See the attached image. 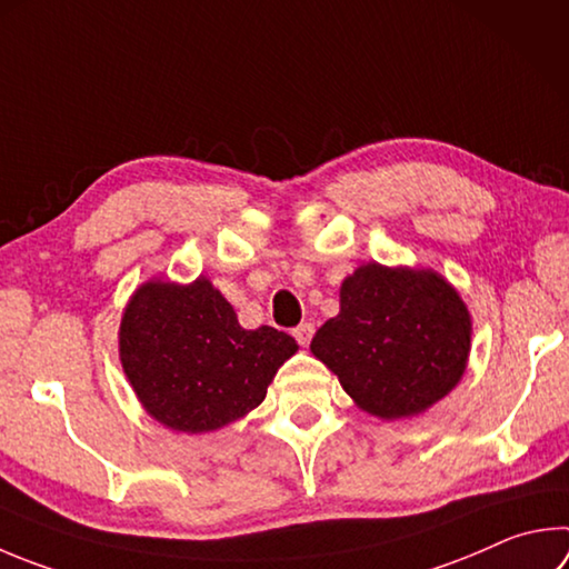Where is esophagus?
<instances>
[{"label": "esophagus", "instance_id": "obj_1", "mask_svg": "<svg viewBox=\"0 0 569 569\" xmlns=\"http://www.w3.org/2000/svg\"><path fill=\"white\" fill-rule=\"evenodd\" d=\"M313 333H316V326H313V323H301L298 328H293V338L298 340V346H308V343H311Z\"/></svg>", "mask_w": 569, "mask_h": 569}]
</instances>
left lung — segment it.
Returning a JSON list of instances; mask_svg holds the SVG:
<instances>
[{
    "instance_id": "obj_1",
    "label": "left lung",
    "mask_w": 569,
    "mask_h": 569,
    "mask_svg": "<svg viewBox=\"0 0 569 569\" xmlns=\"http://www.w3.org/2000/svg\"><path fill=\"white\" fill-rule=\"evenodd\" d=\"M360 408L410 418L446 398L470 353V313L432 271L360 266L340 286V313L311 340Z\"/></svg>"
}]
</instances>
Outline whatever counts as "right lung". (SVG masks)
<instances>
[{"mask_svg": "<svg viewBox=\"0 0 569 569\" xmlns=\"http://www.w3.org/2000/svg\"><path fill=\"white\" fill-rule=\"evenodd\" d=\"M298 350L271 326L246 330L231 303L199 278L143 283L121 318L119 353L149 416L209 432L261 406L276 370Z\"/></svg>", "mask_w": 569, "mask_h": 569, "instance_id": "obj_1", "label": "right lung"}]
</instances>
